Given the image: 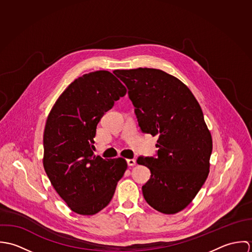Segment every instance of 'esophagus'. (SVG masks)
<instances>
[{
    "label": "esophagus",
    "mask_w": 252,
    "mask_h": 252,
    "mask_svg": "<svg viewBox=\"0 0 252 252\" xmlns=\"http://www.w3.org/2000/svg\"><path fill=\"white\" fill-rule=\"evenodd\" d=\"M127 164H128V166H130V167L135 166V165L137 164L136 159H127Z\"/></svg>",
    "instance_id": "1"
}]
</instances>
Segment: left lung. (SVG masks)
Wrapping results in <instances>:
<instances>
[{
	"mask_svg": "<svg viewBox=\"0 0 252 252\" xmlns=\"http://www.w3.org/2000/svg\"><path fill=\"white\" fill-rule=\"evenodd\" d=\"M144 133L158 136L157 157L140 156L151 176L143 186L147 204L174 215L195 198L210 173L213 140L198 101L179 78L157 69L116 70Z\"/></svg>",
	"mask_w": 252,
	"mask_h": 252,
	"instance_id": "8db88e82",
	"label": "left lung"
}]
</instances>
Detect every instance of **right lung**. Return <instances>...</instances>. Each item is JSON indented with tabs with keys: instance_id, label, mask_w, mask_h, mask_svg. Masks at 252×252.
<instances>
[{
	"instance_id": "obj_1",
	"label": "right lung",
	"mask_w": 252,
	"mask_h": 252,
	"mask_svg": "<svg viewBox=\"0 0 252 252\" xmlns=\"http://www.w3.org/2000/svg\"><path fill=\"white\" fill-rule=\"evenodd\" d=\"M126 87L108 71L76 78L51 108L43 133V168L72 212L93 216L109 204L127 170L119 157L103 159L92 150L99 121Z\"/></svg>"
}]
</instances>
